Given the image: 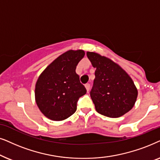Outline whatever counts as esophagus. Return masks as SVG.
I'll use <instances>...</instances> for the list:
<instances>
[{
	"instance_id": "obj_1",
	"label": "esophagus",
	"mask_w": 160,
	"mask_h": 160,
	"mask_svg": "<svg viewBox=\"0 0 160 160\" xmlns=\"http://www.w3.org/2000/svg\"><path fill=\"white\" fill-rule=\"evenodd\" d=\"M85 86H86V90H87V91H90V88H91V85L89 84V83H86V85H85Z\"/></svg>"
}]
</instances>
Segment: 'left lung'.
<instances>
[{
  "label": "left lung",
  "instance_id": "left-lung-1",
  "mask_svg": "<svg viewBox=\"0 0 160 160\" xmlns=\"http://www.w3.org/2000/svg\"><path fill=\"white\" fill-rule=\"evenodd\" d=\"M87 57L94 68L95 79L90 95L99 113L118 118L135 105L138 90L129 74L110 59L93 52Z\"/></svg>",
  "mask_w": 160,
  "mask_h": 160
}]
</instances>
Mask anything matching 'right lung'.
<instances>
[{"instance_id": "obj_1", "label": "right lung", "mask_w": 160, "mask_h": 160, "mask_svg": "<svg viewBox=\"0 0 160 160\" xmlns=\"http://www.w3.org/2000/svg\"><path fill=\"white\" fill-rule=\"evenodd\" d=\"M84 55L82 50L67 51L53 61L38 78L36 102L50 120L62 121L71 116L76 111L79 98L86 93L75 72Z\"/></svg>"}]
</instances>
